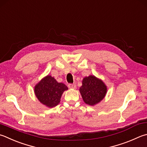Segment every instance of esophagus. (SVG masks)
Returning a JSON list of instances; mask_svg holds the SVG:
<instances>
[{
    "instance_id": "obj_1",
    "label": "esophagus",
    "mask_w": 147,
    "mask_h": 147,
    "mask_svg": "<svg viewBox=\"0 0 147 147\" xmlns=\"http://www.w3.org/2000/svg\"><path fill=\"white\" fill-rule=\"evenodd\" d=\"M68 87L70 89H76V84H68Z\"/></svg>"
}]
</instances>
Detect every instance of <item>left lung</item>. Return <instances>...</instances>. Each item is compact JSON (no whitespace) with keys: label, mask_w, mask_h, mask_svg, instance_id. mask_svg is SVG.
Returning <instances> with one entry per match:
<instances>
[{"label":"left lung","mask_w":147,"mask_h":147,"mask_svg":"<svg viewBox=\"0 0 147 147\" xmlns=\"http://www.w3.org/2000/svg\"><path fill=\"white\" fill-rule=\"evenodd\" d=\"M79 90L85 103L93 106L104 98L107 88L101 80L93 76H90L82 80V85Z\"/></svg>","instance_id":"1"}]
</instances>
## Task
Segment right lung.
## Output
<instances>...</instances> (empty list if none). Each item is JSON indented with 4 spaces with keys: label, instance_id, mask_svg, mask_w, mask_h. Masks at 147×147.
I'll list each match as a JSON object with an SVG mask.
<instances>
[{
    "label": "right lung",
    "instance_id": "obj_1",
    "mask_svg": "<svg viewBox=\"0 0 147 147\" xmlns=\"http://www.w3.org/2000/svg\"><path fill=\"white\" fill-rule=\"evenodd\" d=\"M67 90L63 83L57 82L54 77L47 76L36 86L34 92L40 102L49 107H53L59 103L63 91Z\"/></svg>",
    "mask_w": 147,
    "mask_h": 147
}]
</instances>
